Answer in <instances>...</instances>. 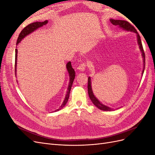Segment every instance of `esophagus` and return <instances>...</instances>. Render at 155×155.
I'll return each instance as SVG.
<instances>
[{
    "mask_svg": "<svg viewBox=\"0 0 155 155\" xmlns=\"http://www.w3.org/2000/svg\"><path fill=\"white\" fill-rule=\"evenodd\" d=\"M85 68H86V64L85 63H81L78 66V70H79V71L81 72H83L84 70H85Z\"/></svg>",
    "mask_w": 155,
    "mask_h": 155,
    "instance_id": "esophagus-1",
    "label": "esophagus"
}]
</instances>
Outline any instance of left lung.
<instances>
[{
	"label": "left lung",
	"instance_id": "1",
	"mask_svg": "<svg viewBox=\"0 0 155 155\" xmlns=\"http://www.w3.org/2000/svg\"><path fill=\"white\" fill-rule=\"evenodd\" d=\"M110 21L113 25L118 26L119 27L121 28H122L127 31H130L134 32L136 34H137L138 44L139 45V48L140 49V51H141V52H142V58H143V70L142 71V74H143V72H144V69H145V53H144V51L143 49L142 41H141V39H140V36L138 34V31L134 28V27L133 26H132V25H130L129 22L126 21L114 20V19H112V18H110ZM88 93L89 97H90V99L92 101V102L93 103V104L96 107H97L98 109L100 110H105V111L112 110L111 108L107 107L104 104H102L95 97V96L94 95V93L92 92V86H91V77H88Z\"/></svg>",
	"mask_w": 155,
	"mask_h": 155
}]
</instances>
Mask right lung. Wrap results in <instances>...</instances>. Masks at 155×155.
Returning a JSON list of instances; mask_svg holds the SVG:
<instances>
[{
	"label": "right lung",
	"instance_id": "1",
	"mask_svg": "<svg viewBox=\"0 0 155 155\" xmlns=\"http://www.w3.org/2000/svg\"><path fill=\"white\" fill-rule=\"evenodd\" d=\"M48 23V21L46 20L44 22H33L31 23V24L28 25V26H26L24 29H23L21 33L19 35L18 37V39L17 41V45L20 43V42L25 38L26 36H27L28 35L30 34L31 33L34 32V31H35L37 29H38L39 28L42 27L43 26L46 25ZM17 49H15V72L16 74V67H17ZM67 71L68 72L69 74V77H70V82L68 84V87L67 88V94L66 96H65L64 100L63 102L62 105H61L60 108L56 110L55 111L59 110L60 109H63V108L65 106V105L67 104V103L68 100V98H69V95H70V90H71V88H72V83L73 81L74 80V78H75V76H76V73H75V71L74 68L72 67V65H71V62L69 61L67 64Z\"/></svg>",
	"mask_w": 155,
	"mask_h": 155
}]
</instances>
